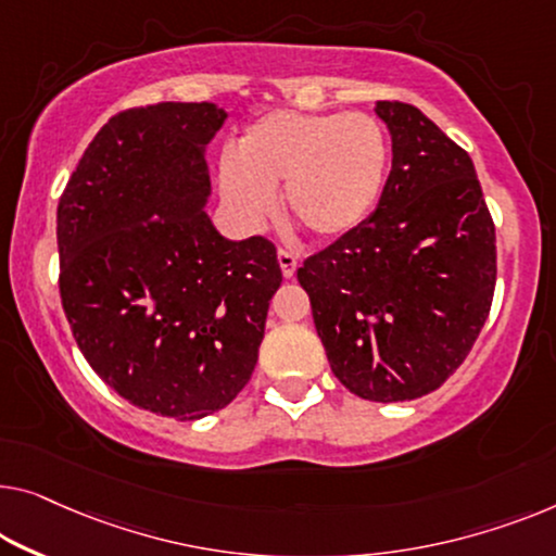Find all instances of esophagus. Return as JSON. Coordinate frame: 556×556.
Listing matches in <instances>:
<instances>
[{"instance_id":"34e87169","label":"esophagus","mask_w":556,"mask_h":556,"mask_svg":"<svg viewBox=\"0 0 556 556\" xmlns=\"http://www.w3.org/2000/svg\"><path fill=\"white\" fill-rule=\"evenodd\" d=\"M277 260H279L281 275H285L287 279H292L296 275V267H300V254L292 252V250H279Z\"/></svg>"}]
</instances>
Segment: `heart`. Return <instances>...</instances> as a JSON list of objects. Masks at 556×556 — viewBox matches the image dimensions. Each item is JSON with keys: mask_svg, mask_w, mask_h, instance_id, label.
<instances>
[{"mask_svg": "<svg viewBox=\"0 0 556 556\" xmlns=\"http://www.w3.org/2000/svg\"><path fill=\"white\" fill-rule=\"evenodd\" d=\"M389 137L364 112H269L242 131L219 189L244 225L260 227L277 210L285 185L292 217L319 239H339L369 217L384 189Z\"/></svg>", "mask_w": 556, "mask_h": 556, "instance_id": "obj_1", "label": "heart"}]
</instances>
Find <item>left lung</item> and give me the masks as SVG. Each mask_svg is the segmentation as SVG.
Listing matches in <instances>:
<instances>
[{
  "mask_svg": "<svg viewBox=\"0 0 556 556\" xmlns=\"http://www.w3.org/2000/svg\"><path fill=\"white\" fill-rule=\"evenodd\" d=\"M392 172L377 210L312 254L296 279L331 371L369 402L442 387L482 331L496 237L475 164L417 106L377 102Z\"/></svg>",
  "mask_w": 556,
  "mask_h": 556,
  "instance_id": "obj_1",
  "label": "left lung"
}]
</instances>
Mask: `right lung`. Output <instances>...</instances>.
Here are the masks:
<instances>
[{"label":"right lung","instance_id":"add662e5","mask_svg":"<svg viewBox=\"0 0 556 556\" xmlns=\"http://www.w3.org/2000/svg\"><path fill=\"white\" fill-rule=\"evenodd\" d=\"M210 102L124 110L97 131L56 206L60 294L81 354L139 409L179 421L250 382L281 285L269 239L229 242L204 204Z\"/></svg>","mask_w":556,"mask_h":556}]
</instances>
